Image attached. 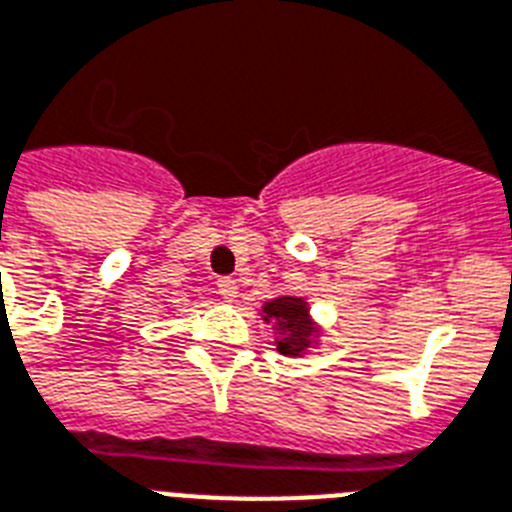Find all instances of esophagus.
Returning <instances> with one entry per match:
<instances>
[{
	"mask_svg": "<svg viewBox=\"0 0 512 512\" xmlns=\"http://www.w3.org/2000/svg\"><path fill=\"white\" fill-rule=\"evenodd\" d=\"M217 292H220V298L225 300V303H233V300L238 298V282L230 277L217 279Z\"/></svg>",
	"mask_w": 512,
	"mask_h": 512,
	"instance_id": "obj_1",
	"label": "esophagus"
}]
</instances>
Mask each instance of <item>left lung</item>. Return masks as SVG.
I'll use <instances>...</instances> for the list:
<instances>
[{"instance_id":"obj_1","label":"left lung","mask_w":512,"mask_h":512,"mask_svg":"<svg viewBox=\"0 0 512 512\" xmlns=\"http://www.w3.org/2000/svg\"><path fill=\"white\" fill-rule=\"evenodd\" d=\"M264 321H272L277 326L279 342L277 349L287 357L303 355L305 349L313 342V323L308 318V308H305V300L300 298H274L272 303L264 305Z\"/></svg>"}]
</instances>
